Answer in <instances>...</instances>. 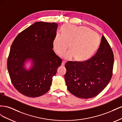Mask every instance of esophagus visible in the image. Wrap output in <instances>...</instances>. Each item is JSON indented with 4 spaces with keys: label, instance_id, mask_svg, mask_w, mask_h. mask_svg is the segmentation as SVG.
Instances as JSON below:
<instances>
[{
    "label": "esophagus",
    "instance_id": "obj_1",
    "mask_svg": "<svg viewBox=\"0 0 122 122\" xmlns=\"http://www.w3.org/2000/svg\"><path fill=\"white\" fill-rule=\"evenodd\" d=\"M66 61H64V60L62 61V63H61V65H62V66H64L65 64V63H66Z\"/></svg>",
    "mask_w": 122,
    "mask_h": 122
}]
</instances>
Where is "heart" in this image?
I'll return each instance as SVG.
<instances>
[{
    "instance_id": "1",
    "label": "heart",
    "mask_w": 122,
    "mask_h": 122,
    "mask_svg": "<svg viewBox=\"0 0 122 122\" xmlns=\"http://www.w3.org/2000/svg\"><path fill=\"white\" fill-rule=\"evenodd\" d=\"M100 44V38L97 32L84 26H75L66 24L62 27L61 33L58 32L53 40V46L59 55L70 50L62 56L65 58L75 57L78 61L90 58L96 51Z\"/></svg>"
}]
</instances>
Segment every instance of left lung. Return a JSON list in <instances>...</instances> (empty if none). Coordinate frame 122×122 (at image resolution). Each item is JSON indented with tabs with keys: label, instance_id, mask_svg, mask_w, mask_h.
<instances>
[{
	"label": "left lung",
	"instance_id": "8db88e82",
	"mask_svg": "<svg viewBox=\"0 0 122 122\" xmlns=\"http://www.w3.org/2000/svg\"><path fill=\"white\" fill-rule=\"evenodd\" d=\"M113 62L111 47L102 36L100 45L93 57L83 61L66 63L65 79L68 91L81 99L96 96L111 80Z\"/></svg>",
	"mask_w": 122,
	"mask_h": 122
}]
</instances>
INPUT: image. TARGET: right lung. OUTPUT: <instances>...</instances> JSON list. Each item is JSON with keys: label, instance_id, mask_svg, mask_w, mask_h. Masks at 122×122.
Instances as JSON below:
<instances>
[{"label": "right lung", "instance_id": "add662e5", "mask_svg": "<svg viewBox=\"0 0 122 122\" xmlns=\"http://www.w3.org/2000/svg\"><path fill=\"white\" fill-rule=\"evenodd\" d=\"M58 24L37 22L18 35L10 47L7 62L11 82L15 88L28 97H37L50 89L52 77L61 65L53 42ZM31 59L33 67H24Z\"/></svg>", "mask_w": 122, "mask_h": 122}]
</instances>
